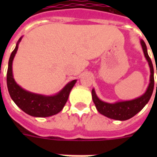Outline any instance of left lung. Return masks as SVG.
<instances>
[{
  "label": "left lung",
  "mask_w": 157,
  "mask_h": 157,
  "mask_svg": "<svg viewBox=\"0 0 157 157\" xmlns=\"http://www.w3.org/2000/svg\"><path fill=\"white\" fill-rule=\"evenodd\" d=\"M143 51H144V56L146 58L147 61L148 63L149 67H150V83L147 89L146 92L139 98H134L132 100L121 101V102H116L114 103H110L102 101L98 98L96 94L94 89L92 90V99L95 104V107L98 110V112L100 114L103 115L105 117L111 118V119L117 120V121H126L130 119L131 117L141 111L148 101L151 98L154 89V69L153 65L151 63V60L147 54V45L144 40H140ZM157 74V70H156ZM157 89V83H156Z\"/></svg>",
  "instance_id": "obj_1"
}]
</instances>
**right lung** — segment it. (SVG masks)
I'll use <instances>...</instances> for the list:
<instances>
[{"instance_id":"obj_1","label":"right lung","mask_w":157,"mask_h":157,"mask_svg":"<svg viewBox=\"0 0 157 157\" xmlns=\"http://www.w3.org/2000/svg\"><path fill=\"white\" fill-rule=\"evenodd\" d=\"M22 40L19 38L13 52L11 53L7 70V87L12 100L21 110L27 114L35 117H48L61 112L66 104L69 94L76 84V80L70 81L54 95H44L32 93L18 86L14 81L12 70L13 58L18 48V44Z\"/></svg>"}]
</instances>
